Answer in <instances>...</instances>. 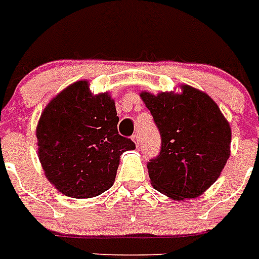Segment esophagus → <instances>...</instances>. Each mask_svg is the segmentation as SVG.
Instances as JSON below:
<instances>
[{
  "mask_svg": "<svg viewBox=\"0 0 259 259\" xmlns=\"http://www.w3.org/2000/svg\"><path fill=\"white\" fill-rule=\"evenodd\" d=\"M132 139H133V142L136 143L137 147H138V146H139V137H138V134H134V136L132 137Z\"/></svg>",
  "mask_w": 259,
  "mask_h": 259,
  "instance_id": "34e87169",
  "label": "esophagus"
}]
</instances>
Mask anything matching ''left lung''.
Here are the masks:
<instances>
[{"instance_id": "8db88e82", "label": "left lung", "mask_w": 259, "mask_h": 259, "mask_svg": "<svg viewBox=\"0 0 259 259\" xmlns=\"http://www.w3.org/2000/svg\"><path fill=\"white\" fill-rule=\"evenodd\" d=\"M141 96L161 137L160 152L147 163L151 184L176 201L201 195L228 160V121L210 96L190 86L181 94Z\"/></svg>"}]
</instances>
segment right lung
I'll list each match as a JSON object with an SVG mask.
<instances>
[{
    "mask_svg": "<svg viewBox=\"0 0 259 259\" xmlns=\"http://www.w3.org/2000/svg\"><path fill=\"white\" fill-rule=\"evenodd\" d=\"M114 102L92 95L86 80L60 92L44 109L36 129L39 160L47 179L71 198H91L111 188L120 156L136 148L118 134Z\"/></svg>",
    "mask_w": 259,
    "mask_h": 259,
    "instance_id": "obj_1",
    "label": "right lung"
}]
</instances>
